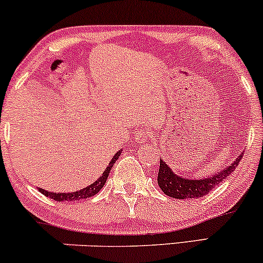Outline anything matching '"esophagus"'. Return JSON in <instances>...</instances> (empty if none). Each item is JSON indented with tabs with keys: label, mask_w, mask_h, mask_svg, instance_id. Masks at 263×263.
<instances>
[{
	"label": "esophagus",
	"mask_w": 263,
	"mask_h": 263,
	"mask_svg": "<svg viewBox=\"0 0 263 263\" xmlns=\"http://www.w3.org/2000/svg\"><path fill=\"white\" fill-rule=\"evenodd\" d=\"M149 138H151V134H148V132H144V131H141L140 134L136 136V140H137L138 143H146Z\"/></svg>",
	"instance_id": "obj_1"
}]
</instances>
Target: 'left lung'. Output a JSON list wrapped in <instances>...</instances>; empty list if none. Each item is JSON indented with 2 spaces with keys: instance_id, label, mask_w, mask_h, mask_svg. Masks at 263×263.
Instances as JSON below:
<instances>
[{
  "instance_id": "obj_1",
  "label": "left lung",
  "mask_w": 263,
  "mask_h": 263,
  "mask_svg": "<svg viewBox=\"0 0 263 263\" xmlns=\"http://www.w3.org/2000/svg\"><path fill=\"white\" fill-rule=\"evenodd\" d=\"M243 153L237 156V158L231 163L230 165H226L222 171L218 172L214 176H210L203 179H189L182 176H178L171 170L170 165L163 159L159 161V172L157 182L159 188L163 190L165 195L176 199H194L201 198L211 192L219 183L226 179L231 173H234L235 168L237 167L242 158Z\"/></svg>"
}]
</instances>
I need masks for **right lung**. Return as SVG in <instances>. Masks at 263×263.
Instances as JSON below:
<instances>
[{
	"label": "right lung",
	"mask_w": 263,
	"mask_h": 263,
	"mask_svg": "<svg viewBox=\"0 0 263 263\" xmlns=\"http://www.w3.org/2000/svg\"><path fill=\"white\" fill-rule=\"evenodd\" d=\"M120 155H121V151H119V152L114 156V158L111 159L110 163H108L107 168L105 170L104 173H102V176L99 178L98 180H95L92 184H90L89 186H86V188L77 190V192H73V193H52V192H47V190L42 188H38L39 192H41L43 195H45V197L54 199L55 201H68V203L69 201H77V200H81V199L93 197V195L98 194V193L102 189V186L105 185V183H106L107 180L108 173H110L114 163L119 159Z\"/></svg>",
	"instance_id": "right-lung-1"
}]
</instances>
